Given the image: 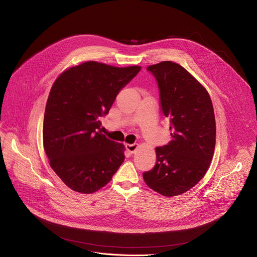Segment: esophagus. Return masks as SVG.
I'll return each mask as SVG.
<instances>
[{
  "mask_svg": "<svg viewBox=\"0 0 257 257\" xmlns=\"http://www.w3.org/2000/svg\"><path fill=\"white\" fill-rule=\"evenodd\" d=\"M137 149V145L133 144V145H126V150L130 153V154H134L135 151Z\"/></svg>",
  "mask_w": 257,
  "mask_h": 257,
  "instance_id": "obj_1",
  "label": "esophagus"
}]
</instances>
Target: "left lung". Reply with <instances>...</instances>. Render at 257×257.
Here are the masks:
<instances>
[{"mask_svg": "<svg viewBox=\"0 0 257 257\" xmlns=\"http://www.w3.org/2000/svg\"><path fill=\"white\" fill-rule=\"evenodd\" d=\"M147 69L158 83L161 110L170 121L172 139L156 148V165L143 175L155 192L178 196L203 178L212 161L216 136L213 105L206 89L181 65L162 61Z\"/></svg>", "mask_w": 257, "mask_h": 257, "instance_id": "1", "label": "left lung"}]
</instances>
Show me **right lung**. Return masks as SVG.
I'll use <instances>...</instances> for the list:
<instances>
[{
	"instance_id": "1",
	"label": "right lung",
	"mask_w": 257,
	"mask_h": 257,
	"mask_svg": "<svg viewBox=\"0 0 257 257\" xmlns=\"http://www.w3.org/2000/svg\"><path fill=\"white\" fill-rule=\"evenodd\" d=\"M141 68L87 61L54 82L46 103L43 143L51 168L69 189L94 193L124 162V146L101 133L100 119Z\"/></svg>"
}]
</instances>
